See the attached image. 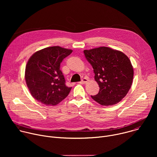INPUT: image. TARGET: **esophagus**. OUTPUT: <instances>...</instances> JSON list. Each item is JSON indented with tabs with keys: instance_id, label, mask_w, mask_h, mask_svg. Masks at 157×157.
Masks as SVG:
<instances>
[{
	"instance_id": "34e87169",
	"label": "esophagus",
	"mask_w": 157,
	"mask_h": 157,
	"mask_svg": "<svg viewBox=\"0 0 157 157\" xmlns=\"http://www.w3.org/2000/svg\"><path fill=\"white\" fill-rule=\"evenodd\" d=\"M87 81H88V79H87L86 78H83V79H82V81H80L79 83H80V84H84V83L87 82Z\"/></svg>"
}]
</instances>
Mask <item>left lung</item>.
<instances>
[{"label": "left lung", "mask_w": 157, "mask_h": 157, "mask_svg": "<svg viewBox=\"0 0 157 157\" xmlns=\"http://www.w3.org/2000/svg\"><path fill=\"white\" fill-rule=\"evenodd\" d=\"M84 56L95 74L99 91L91 98L102 105L119 102L132 86L133 70L129 58L122 52L109 47L84 50Z\"/></svg>", "instance_id": "1"}]
</instances>
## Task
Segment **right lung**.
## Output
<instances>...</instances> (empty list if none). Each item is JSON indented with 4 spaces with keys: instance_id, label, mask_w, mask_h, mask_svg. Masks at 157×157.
<instances>
[{
    "instance_id": "right-lung-1",
    "label": "right lung",
    "mask_w": 157,
    "mask_h": 157,
    "mask_svg": "<svg viewBox=\"0 0 157 157\" xmlns=\"http://www.w3.org/2000/svg\"><path fill=\"white\" fill-rule=\"evenodd\" d=\"M73 50L58 46L35 52L29 59L25 78L32 96L47 105H56L69 94L60 64Z\"/></svg>"
}]
</instances>
